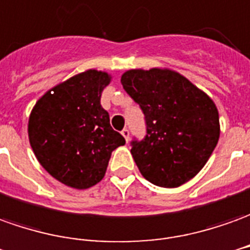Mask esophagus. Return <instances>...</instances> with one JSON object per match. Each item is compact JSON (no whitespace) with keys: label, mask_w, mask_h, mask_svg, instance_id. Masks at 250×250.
Masks as SVG:
<instances>
[{"label":"esophagus","mask_w":250,"mask_h":250,"mask_svg":"<svg viewBox=\"0 0 250 250\" xmlns=\"http://www.w3.org/2000/svg\"><path fill=\"white\" fill-rule=\"evenodd\" d=\"M121 135L125 137V140H126V143L129 142V129H122V132H121Z\"/></svg>","instance_id":"obj_1"}]
</instances>
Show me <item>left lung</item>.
Masks as SVG:
<instances>
[{
  "mask_svg": "<svg viewBox=\"0 0 250 250\" xmlns=\"http://www.w3.org/2000/svg\"><path fill=\"white\" fill-rule=\"evenodd\" d=\"M121 83L146 118V137L130 143L143 177L162 188L181 187L192 180L219 140L214 101L170 69L126 70Z\"/></svg>",
  "mask_w": 250,
  "mask_h": 250,
  "instance_id": "obj_1",
  "label": "left lung"
}]
</instances>
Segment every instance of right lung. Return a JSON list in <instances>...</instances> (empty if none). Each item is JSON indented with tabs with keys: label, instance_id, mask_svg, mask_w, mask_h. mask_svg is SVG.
<instances>
[{
	"label": "right lung",
	"instance_id": "add662e5",
	"mask_svg": "<svg viewBox=\"0 0 250 250\" xmlns=\"http://www.w3.org/2000/svg\"><path fill=\"white\" fill-rule=\"evenodd\" d=\"M110 80L106 72L85 70L47 91L31 111V148L42 167L66 187L96 185L111 152L125 144L101 104Z\"/></svg>",
	"mask_w": 250,
	"mask_h": 250
}]
</instances>
